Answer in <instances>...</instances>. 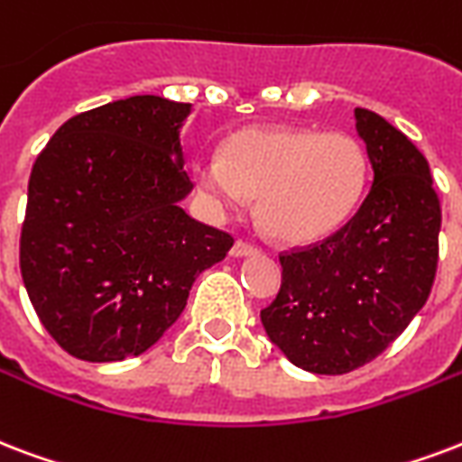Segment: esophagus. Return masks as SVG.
Here are the masks:
<instances>
[{
	"instance_id": "34e87169",
	"label": "esophagus",
	"mask_w": 462,
	"mask_h": 462,
	"mask_svg": "<svg viewBox=\"0 0 462 462\" xmlns=\"http://www.w3.org/2000/svg\"><path fill=\"white\" fill-rule=\"evenodd\" d=\"M259 254V249L254 245H249L245 239H237L235 246H232V256H254Z\"/></svg>"
}]
</instances>
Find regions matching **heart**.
<instances>
[{
    "label": "heart",
    "instance_id": "b5f03b06",
    "mask_svg": "<svg viewBox=\"0 0 462 462\" xmlns=\"http://www.w3.org/2000/svg\"><path fill=\"white\" fill-rule=\"evenodd\" d=\"M196 179L220 210L259 199V223L273 239L308 245L329 237L361 203L368 154L348 133L252 128L220 154L196 162Z\"/></svg>",
    "mask_w": 462,
    "mask_h": 462
}]
</instances>
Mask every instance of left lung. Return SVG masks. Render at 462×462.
Masks as SVG:
<instances>
[{
	"instance_id": "8db88e82",
	"label": "left lung",
	"mask_w": 462,
	"mask_h": 462,
	"mask_svg": "<svg viewBox=\"0 0 462 462\" xmlns=\"http://www.w3.org/2000/svg\"><path fill=\"white\" fill-rule=\"evenodd\" d=\"M373 186L356 216L317 245L281 254L283 281L262 325L291 364L356 371L424 308L439 263L441 206L429 162L383 116L356 108Z\"/></svg>"
}]
</instances>
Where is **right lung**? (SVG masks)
<instances>
[{
    "instance_id": "add662e5",
    "label": "right lung",
    "mask_w": 462,
    "mask_h": 462,
    "mask_svg": "<svg viewBox=\"0 0 462 462\" xmlns=\"http://www.w3.org/2000/svg\"><path fill=\"white\" fill-rule=\"evenodd\" d=\"M189 114L152 94L98 106L62 123L31 169L21 276L69 356H140L235 245L181 208L193 189L179 140Z\"/></svg>"
}]
</instances>
